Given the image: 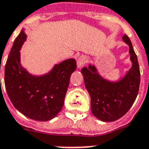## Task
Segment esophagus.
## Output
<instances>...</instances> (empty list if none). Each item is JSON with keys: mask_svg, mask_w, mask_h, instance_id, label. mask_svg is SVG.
<instances>
[{"mask_svg": "<svg viewBox=\"0 0 149 149\" xmlns=\"http://www.w3.org/2000/svg\"><path fill=\"white\" fill-rule=\"evenodd\" d=\"M87 62V58L85 56H81L78 58L77 60V67L78 68H81L83 67Z\"/></svg>", "mask_w": 149, "mask_h": 149, "instance_id": "obj_1", "label": "esophagus"}]
</instances>
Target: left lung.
I'll list each match as a JSON object with an SVG mask.
<instances>
[{
    "label": "left lung",
    "instance_id": "8db88e82",
    "mask_svg": "<svg viewBox=\"0 0 149 149\" xmlns=\"http://www.w3.org/2000/svg\"><path fill=\"white\" fill-rule=\"evenodd\" d=\"M123 40L129 47L132 66L122 79L111 82L102 78L95 66L91 64L81 70L91 98L92 113L103 122H113L123 117L133 105L139 89L140 70L137 56L129 37L125 34Z\"/></svg>",
    "mask_w": 149,
    "mask_h": 149
}]
</instances>
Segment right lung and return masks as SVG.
Returning <instances> with one entry per match:
<instances>
[{
	"instance_id": "1",
	"label": "right lung",
	"mask_w": 149,
	"mask_h": 149,
	"mask_svg": "<svg viewBox=\"0 0 149 149\" xmlns=\"http://www.w3.org/2000/svg\"><path fill=\"white\" fill-rule=\"evenodd\" d=\"M26 39L23 29L14 42L6 63V90L14 107L25 116L42 122L50 120L62 109L77 62L69 59L56 64L47 74L33 76L20 64V50Z\"/></svg>"
}]
</instances>
